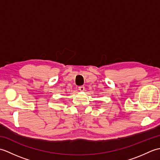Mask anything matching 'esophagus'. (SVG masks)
Wrapping results in <instances>:
<instances>
[{
	"label": "esophagus",
	"instance_id": "obj_1",
	"mask_svg": "<svg viewBox=\"0 0 160 160\" xmlns=\"http://www.w3.org/2000/svg\"><path fill=\"white\" fill-rule=\"evenodd\" d=\"M78 89H79L80 91H84V86L78 87Z\"/></svg>",
	"mask_w": 160,
	"mask_h": 160
}]
</instances>
